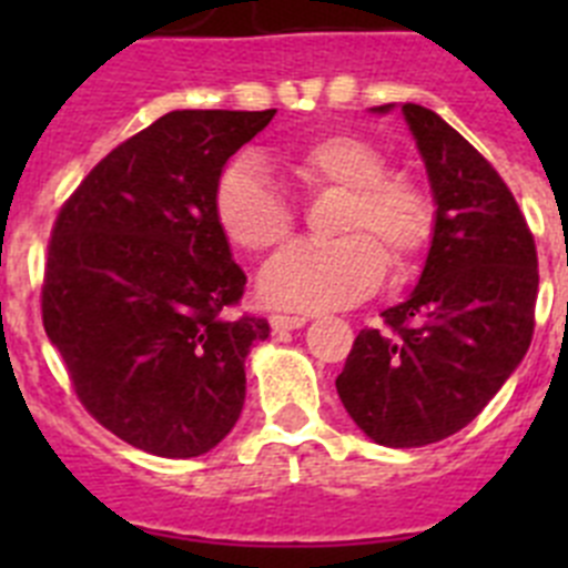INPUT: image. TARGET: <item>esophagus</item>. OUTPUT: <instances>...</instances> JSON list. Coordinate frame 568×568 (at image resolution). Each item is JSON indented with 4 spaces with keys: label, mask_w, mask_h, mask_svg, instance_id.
<instances>
[{
    "label": "esophagus",
    "mask_w": 568,
    "mask_h": 568,
    "mask_svg": "<svg viewBox=\"0 0 568 568\" xmlns=\"http://www.w3.org/2000/svg\"><path fill=\"white\" fill-rule=\"evenodd\" d=\"M307 324L304 315H270V327L273 333H290V329H301Z\"/></svg>",
    "instance_id": "34e87169"
}]
</instances>
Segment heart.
Here are the masks:
<instances>
[{"label":"heart","instance_id":"heart-1","mask_svg":"<svg viewBox=\"0 0 568 568\" xmlns=\"http://www.w3.org/2000/svg\"><path fill=\"white\" fill-rule=\"evenodd\" d=\"M287 170L310 195L338 193L329 233L335 241L293 244L258 278L275 307L321 313L358 304L381 287L386 264L406 278L435 239V199L413 175L393 173L386 153L349 130L321 133L287 153ZM213 222L227 244L250 255L293 235L295 207L250 162H233L213 184Z\"/></svg>","mask_w":568,"mask_h":568}]
</instances>
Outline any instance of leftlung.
<instances>
[{
  "mask_svg": "<svg viewBox=\"0 0 568 568\" xmlns=\"http://www.w3.org/2000/svg\"><path fill=\"white\" fill-rule=\"evenodd\" d=\"M400 110L438 204L435 239L415 293L381 313L384 327L361 329L335 386L375 444L409 449L478 418L524 361L538 250L498 170L438 113Z\"/></svg>",
  "mask_w": 568,
  "mask_h": 568,
  "instance_id": "left-lung-1",
  "label": "left lung"
}]
</instances>
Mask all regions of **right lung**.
Masks as SVG:
<instances>
[{
	"mask_svg": "<svg viewBox=\"0 0 568 568\" xmlns=\"http://www.w3.org/2000/svg\"><path fill=\"white\" fill-rule=\"evenodd\" d=\"M275 110H173L110 150L50 230L42 324L104 429L162 458L210 453L244 406L267 318L233 315L247 275L213 184Z\"/></svg>",
	"mask_w": 568,
	"mask_h": 568,
	"instance_id": "right-lung-1",
	"label": "right lung"
}]
</instances>
